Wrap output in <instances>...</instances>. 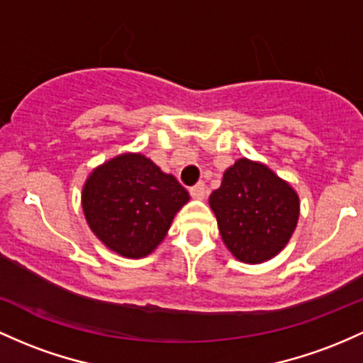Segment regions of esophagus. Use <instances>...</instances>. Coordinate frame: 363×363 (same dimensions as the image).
I'll list each match as a JSON object with an SVG mask.
<instances>
[{"label": "esophagus", "instance_id": "1", "mask_svg": "<svg viewBox=\"0 0 363 363\" xmlns=\"http://www.w3.org/2000/svg\"><path fill=\"white\" fill-rule=\"evenodd\" d=\"M189 193H191V196L193 198H196V200H203V198H205V184H203V182H198V184H194L193 188L189 189Z\"/></svg>", "mask_w": 363, "mask_h": 363}]
</instances>
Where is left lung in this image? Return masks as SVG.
I'll list each match as a JSON object with an SVG mask.
<instances>
[{
    "mask_svg": "<svg viewBox=\"0 0 363 363\" xmlns=\"http://www.w3.org/2000/svg\"><path fill=\"white\" fill-rule=\"evenodd\" d=\"M224 245L242 264H264L284 250L300 218V196L262 162L238 158L208 198Z\"/></svg>",
    "mask_w": 363,
    "mask_h": 363,
    "instance_id": "left-lung-1",
    "label": "left lung"
}]
</instances>
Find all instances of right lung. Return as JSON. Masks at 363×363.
<instances>
[{"instance_id":"obj_1","label":"right lung","mask_w":363,"mask_h":363,"mask_svg":"<svg viewBox=\"0 0 363 363\" xmlns=\"http://www.w3.org/2000/svg\"><path fill=\"white\" fill-rule=\"evenodd\" d=\"M189 193L143 153H122L98 165L82 186L86 222L106 248L145 258L165 240Z\"/></svg>"}]
</instances>
